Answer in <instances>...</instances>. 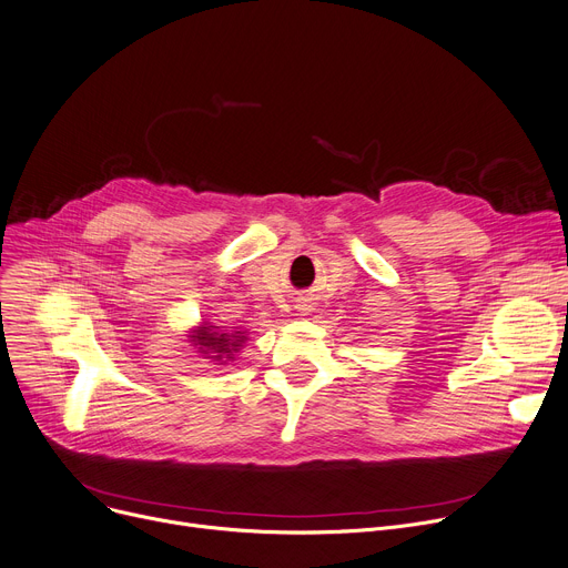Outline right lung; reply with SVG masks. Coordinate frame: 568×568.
<instances>
[{"instance_id": "1", "label": "right lung", "mask_w": 568, "mask_h": 568, "mask_svg": "<svg viewBox=\"0 0 568 568\" xmlns=\"http://www.w3.org/2000/svg\"><path fill=\"white\" fill-rule=\"evenodd\" d=\"M245 338L247 336L241 329H221L211 323H204L191 334L193 345H197V353L221 364H227L234 359V353L241 351Z\"/></svg>"}]
</instances>
